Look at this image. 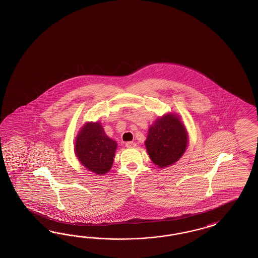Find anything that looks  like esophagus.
<instances>
[{"label":"esophagus","mask_w":258,"mask_h":258,"mask_svg":"<svg viewBox=\"0 0 258 258\" xmlns=\"http://www.w3.org/2000/svg\"><path fill=\"white\" fill-rule=\"evenodd\" d=\"M125 147L126 148H135L136 147V144L134 142H126L125 143Z\"/></svg>","instance_id":"1"}]
</instances>
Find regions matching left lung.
I'll use <instances>...</instances> for the list:
<instances>
[{
  "instance_id": "8db88e82",
  "label": "left lung",
  "mask_w": 258,
  "mask_h": 258,
  "mask_svg": "<svg viewBox=\"0 0 258 258\" xmlns=\"http://www.w3.org/2000/svg\"><path fill=\"white\" fill-rule=\"evenodd\" d=\"M187 133L176 115L158 118L149 127L146 147L151 161L160 167L176 163L187 147Z\"/></svg>"
}]
</instances>
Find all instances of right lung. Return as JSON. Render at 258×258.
<instances>
[{"label": "right lung", "mask_w": 258, "mask_h": 258, "mask_svg": "<svg viewBox=\"0 0 258 258\" xmlns=\"http://www.w3.org/2000/svg\"><path fill=\"white\" fill-rule=\"evenodd\" d=\"M76 141V155L81 164L95 174L109 171L117 144L109 139L98 122L87 123Z\"/></svg>", "instance_id": "add662e5"}]
</instances>
